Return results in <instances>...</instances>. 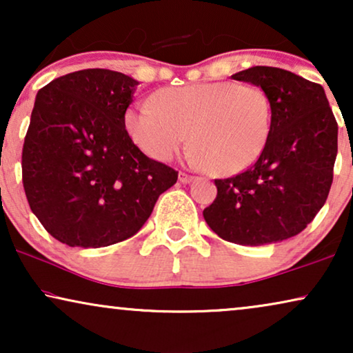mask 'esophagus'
Returning a JSON list of instances; mask_svg holds the SVG:
<instances>
[{"mask_svg": "<svg viewBox=\"0 0 353 353\" xmlns=\"http://www.w3.org/2000/svg\"><path fill=\"white\" fill-rule=\"evenodd\" d=\"M192 180H194V176L190 175V173L180 172V181L183 183V185H188V183H191Z\"/></svg>", "mask_w": 353, "mask_h": 353, "instance_id": "obj_1", "label": "esophagus"}]
</instances>
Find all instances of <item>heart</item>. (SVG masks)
<instances>
[{
    "label": "heart",
    "mask_w": 353,
    "mask_h": 353,
    "mask_svg": "<svg viewBox=\"0 0 353 353\" xmlns=\"http://www.w3.org/2000/svg\"><path fill=\"white\" fill-rule=\"evenodd\" d=\"M152 105H134L127 130L148 156L170 161L186 146L215 175H233L257 161L267 146L273 110L257 86L205 81L157 91Z\"/></svg>",
    "instance_id": "obj_1"
}]
</instances>
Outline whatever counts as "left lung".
Instances as JSON below:
<instances>
[{"label": "left lung", "instance_id": "8db88e82", "mask_svg": "<svg viewBox=\"0 0 353 353\" xmlns=\"http://www.w3.org/2000/svg\"><path fill=\"white\" fill-rule=\"evenodd\" d=\"M231 79L267 93L272 130L252 167L215 180L216 199L202 215L230 243H281L301 233L325 205L337 156L336 119L323 86L289 70L255 65Z\"/></svg>", "mask_w": 353, "mask_h": 353}]
</instances>
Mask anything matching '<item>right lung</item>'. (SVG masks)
Listing matches in <instances>:
<instances>
[{"label":"right lung","mask_w":353,"mask_h":353,"mask_svg":"<svg viewBox=\"0 0 353 353\" xmlns=\"http://www.w3.org/2000/svg\"><path fill=\"white\" fill-rule=\"evenodd\" d=\"M137 81L108 69L62 75L38 91L22 149L30 209L70 248L137 234L178 172L149 159L125 130Z\"/></svg>","instance_id":"1"}]
</instances>
